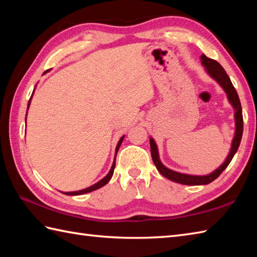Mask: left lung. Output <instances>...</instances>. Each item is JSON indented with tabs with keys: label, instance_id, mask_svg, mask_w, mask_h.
<instances>
[{
	"label": "left lung",
	"instance_id": "8db88e82",
	"mask_svg": "<svg viewBox=\"0 0 257 257\" xmlns=\"http://www.w3.org/2000/svg\"><path fill=\"white\" fill-rule=\"evenodd\" d=\"M201 64L205 67V72L207 73V75H209L211 78L214 79L216 83L222 87L223 90L225 91L227 100L231 103L233 109H234L235 133H234V138L232 140L230 152H228V155L226 157V159L224 160V162H223L219 168L215 169L214 171H212L209 174H204V176H194V174H187V173L173 171V170H171V169L167 168L161 162L156 141L154 140V138H151V137L149 138L150 139L151 157H152V160H154L156 168L158 169V171H159L163 177H166L167 179L171 180V181H173V182L187 184V185H204V184H209L212 181H214V180L219 177L223 171L225 170L226 167L230 165V162L232 161L234 155L236 154L239 144H241V139H242V135H243V114H242L241 101H239L238 95H237L235 88H234L230 77H228L224 68H223L219 63L214 61V59L206 57L204 54H202L201 55Z\"/></svg>",
	"mask_w": 257,
	"mask_h": 257
}]
</instances>
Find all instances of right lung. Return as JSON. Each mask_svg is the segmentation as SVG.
Listing matches in <instances>:
<instances>
[{
    "label": "right lung",
    "mask_w": 257,
    "mask_h": 257,
    "mask_svg": "<svg viewBox=\"0 0 257 257\" xmlns=\"http://www.w3.org/2000/svg\"><path fill=\"white\" fill-rule=\"evenodd\" d=\"M46 72H48V70H46ZM46 72H45V73H46ZM45 73H44V74H45ZM35 87H36V86H35ZM33 95H34V90H33V94H32V96H31V98H30V101H29V103H27V110H29V107H30V105H31V100H32ZM26 116H27V112H26ZM123 138H124V136H122V137L120 138L119 141H118L117 147H116V151H114V160H113V162H112V166H111V168H110V170H109V172L107 173L106 177H103V178L100 180V181H98L97 183L92 184V185H90V187L86 188V189L79 190V191H73V192H62V193L66 194V195H80V194H85V193L91 192V191H95V190H97V189H100L101 187H103V185H106V184L109 182V180L111 179L112 174H113L114 166H116V156H117V152H118V150H119V148H120V146H121V144H122Z\"/></svg>",
    "instance_id": "add662e5"
}]
</instances>
